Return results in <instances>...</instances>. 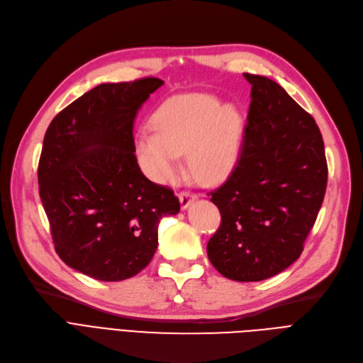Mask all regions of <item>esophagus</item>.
Instances as JSON below:
<instances>
[{
  "mask_svg": "<svg viewBox=\"0 0 363 363\" xmlns=\"http://www.w3.org/2000/svg\"><path fill=\"white\" fill-rule=\"evenodd\" d=\"M196 194L194 193H190V191H181L179 193V202H181V208L182 209H186L190 205L193 200H196Z\"/></svg>",
  "mask_w": 363,
  "mask_h": 363,
  "instance_id": "1",
  "label": "esophagus"
}]
</instances>
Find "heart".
Segmentation results:
<instances>
[{
  "label": "heart",
  "instance_id": "heart-1",
  "mask_svg": "<svg viewBox=\"0 0 363 363\" xmlns=\"http://www.w3.org/2000/svg\"><path fill=\"white\" fill-rule=\"evenodd\" d=\"M155 128L136 136V155L143 172L155 182H170L181 172V155L199 181L217 182L236 163L242 119L233 106L211 96L172 97L154 115Z\"/></svg>",
  "mask_w": 363,
  "mask_h": 363
}]
</instances>
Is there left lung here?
Instances as JSON below:
<instances>
[{"label": "left lung", "instance_id": "1", "mask_svg": "<svg viewBox=\"0 0 363 363\" xmlns=\"http://www.w3.org/2000/svg\"><path fill=\"white\" fill-rule=\"evenodd\" d=\"M251 104L236 166L209 191L221 213L208 257L225 278H271L299 259L323 203L325 143L314 118L274 80L244 73Z\"/></svg>", "mask_w": 363, "mask_h": 363}]
</instances>
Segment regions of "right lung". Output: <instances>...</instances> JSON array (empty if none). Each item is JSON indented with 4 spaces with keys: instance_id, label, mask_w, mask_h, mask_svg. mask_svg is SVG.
Wrapping results in <instances>:
<instances>
[{
    "instance_id": "right-lung-1",
    "label": "right lung",
    "mask_w": 363,
    "mask_h": 363,
    "mask_svg": "<svg viewBox=\"0 0 363 363\" xmlns=\"http://www.w3.org/2000/svg\"><path fill=\"white\" fill-rule=\"evenodd\" d=\"M163 84H101L46 130L38 191L53 245L67 266L91 278L138 275L155 254L160 218L179 212L173 190L147 179L134 155V118Z\"/></svg>"
}]
</instances>
